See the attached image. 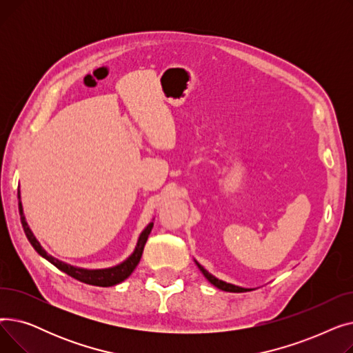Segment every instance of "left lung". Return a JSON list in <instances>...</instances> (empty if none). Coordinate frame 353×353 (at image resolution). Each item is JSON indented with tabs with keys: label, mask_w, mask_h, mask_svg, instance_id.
<instances>
[{
	"label": "left lung",
	"mask_w": 353,
	"mask_h": 353,
	"mask_svg": "<svg viewBox=\"0 0 353 353\" xmlns=\"http://www.w3.org/2000/svg\"><path fill=\"white\" fill-rule=\"evenodd\" d=\"M197 263V262H196ZM197 266H199V269L201 270V273L206 276V279L212 283V285H214L216 288H219V289H221V290H225V292H234V293H240V292H249L250 289H245V288H239V286H234V285H230V283H226V282H223V281H219V279H216V277L213 276V274H210L205 268L203 266H200L199 263H197Z\"/></svg>",
	"instance_id": "left-lung-1"
}]
</instances>
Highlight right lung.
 <instances>
[{
    "instance_id": "obj_1",
    "label": "right lung",
    "mask_w": 353,
    "mask_h": 353,
    "mask_svg": "<svg viewBox=\"0 0 353 353\" xmlns=\"http://www.w3.org/2000/svg\"><path fill=\"white\" fill-rule=\"evenodd\" d=\"M18 197H20V192H18ZM18 209H20V216H21V225H23V229L26 232V236L27 239L30 240V243L32 245V248L39 252V254H41L43 257H46L47 261L50 263H52L55 268H59L61 272L67 273L68 276L74 277V279H77L83 283H87V285H94V286H101V288H108V286H114L120 282H123L124 279H127V277L133 273V270L136 269V266L139 265L140 259H141V254H143V250H144V245L147 242L148 239V234H150L152 229H153V223L148 225L143 233L140 234L139 237V242H137V246H136V250L134 253L130 256L125 262H123L121 265L119 266H114V268H110V269H99V270H88V269H80V268H74V266H70V265H65L60 261H57V259H54L51 256H48L46 253V250L41 248V245L37 242V239L34 237L32 232L30 230L27 221H26V217L23 214V206H21V201L18 203Z\"/></svg>"
}]
</instances>
